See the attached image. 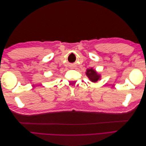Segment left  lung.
I'll return each instance as SVG.
<instances>
[{
	"mask_svg": "<svg viewBox=\"0 0 146 146\" xmlns=\"http://www.w3.org/2000/svg\"><path fill=\"white\" fill-rule=\"evenodd\" d=\"M86 75L88 77V78H89V80L93 83H96L101 79L100 74L97 72L96 70L92 68L90 69H88L86 70Z\"/></svg>",
	"mask_w": 146,
	"mask_h": 146,
	"instance_id": "left-lung-1",
	"label": "left lung"
}]
</instances>
